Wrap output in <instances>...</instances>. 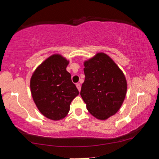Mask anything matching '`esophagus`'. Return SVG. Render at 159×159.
<instances>
[{"label": "esophagus", "mask_w": 159, "mask_h": 159, "mask_svg": "<svg viewBox=\"0 0 159 159\" xmlns=\"http://www.w3.org/2000/svg\"><path fill=\"white\" fill-rule=\"evenodd\" d=\"M76 88H78V90H79V91H80V89H81V87H80V85L79 84V83H77V84H76Z\"/></svg>", "instance_id": "34e87169"}]
</instances>
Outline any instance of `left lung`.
<instances>
[{"instance_id": "left-lung-1", "label": "left lung", "mask_w": 159, "mask_h": 159, "mask_svg": "<svg viewBox=\"0 0 159 159\" xmlns=\"http://www.w3.org/2000/svg\"><path fill=\"white\" fill-rule=\"evenodd\" d=\"M84 66L85 78L80 95L93 116L106 120L119 110L124 101L125 77L112 59L103 52L85 61Z\"/></svg>"}]
</instances>
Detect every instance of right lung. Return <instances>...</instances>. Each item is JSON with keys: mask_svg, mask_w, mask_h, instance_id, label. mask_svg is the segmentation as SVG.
Wrapping results in <instances>:
<instances>
[{"mask_svg": "<svg viewBox=\"0 0 159 159\" xmlns=\"http://www.w3.org/2000/svg\"><path fill=\"white\" fill-rule=\"evenodd\" d=\"M69 61L58 54L51 55L35 70L30 80L31 95L37 108L49 119L66 116L71 101L79 95L66 71Z\"/></svg>", "mask_w": 159, "mask_h": 159, "instance_id": "obj_1", "label": "right lung"}]
</instances>
